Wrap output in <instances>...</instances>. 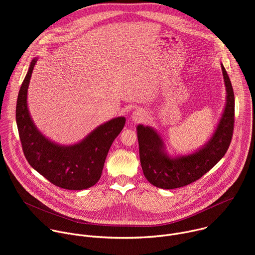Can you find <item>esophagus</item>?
Here are the masks:
<instances>
[{"label":"esophagus","instance_id":"34e87169","mask_svg":"<svg viewBox=\"0 0 255 255\" xmlns=\"http://www.w3.org/2000/svg\"><path fill=\"white\" fill-rule=\"evenodd\" d=\"M144 116H145L144 110H142V109H136L135 111H133V113L131 115V118L134 122H139L144 118Z\"/></svg>","mask_w":255,"mask_h":255}]
</instances>
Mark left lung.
Here are the masks:
<instances>
[{
    "label": "left lung",
    "mask_w": 255,
    "mask_h": 255,
    "mask_svg": "<svg viewBox=\"0 0 255 255\" xmlns=\"http://www.w3.org/2000/svg\"><path fill=\"white\" fill-rule=\"evenodd\" d=\"M221 66L227 91L226 107L214 135L204 148L190 155L170 158L164 152L162 139L152 128L137 127L142 170L153 186L165 190L188 186L201 178L227 152L234 130L235 100L227 71L223 64Z\"/></svg>",
    "instance_id": "1"
}]
</instances>
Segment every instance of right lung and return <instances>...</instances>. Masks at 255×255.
Masks as SVG:
<instances>
[{
  "label": "right lung",
  "mask_w": 255,
  "mask_h": 255,
  "mask_svg": "<svg viewBox=\"0 0 255 255\" xmlns=\"http://www.w3.org/2000/svg\"><path fill=\"white\" fill-rule=\"evenodd\" d=\"M36 61V58L31 61L16 106V122L24 155L35 170L56 187L72 191L91 188L100 179L108 151L126 119H112L71 146L51 142L36 129L27 108V90Z\"/></svg>",
  "instance_id": "right-lung-1"
}]
</instances>
